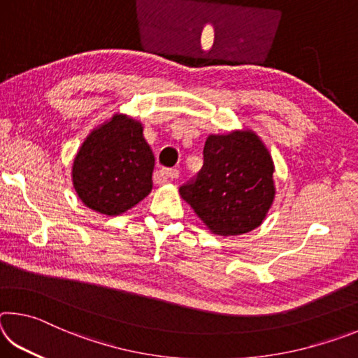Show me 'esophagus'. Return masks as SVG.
Segmentation results:
<instances>
[{"label":"esophagus","instance_id":"esophagus-1","mask_svg":"<svg viewBox=\"0 0 358 358\" xmlns=\"http://www.w3.org/2000/svg\"><path fill=\"white\" fill-rule=\"evenodd\" d=\"M178 171L177 169H161L159 172H156V183L162 185V183H171L173 178L178 177Z\"/></svg>","mask_w":358,"mask_h":358}]
</instances>
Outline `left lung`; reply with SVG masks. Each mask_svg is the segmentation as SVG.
Here are the masks:
<instances>
[{
	"instance_id": "obj_1",
	"label": "left lung",
	"mask_w": 358,
	"mask_h": 358,
	"mask_svg": "<svg viewBox=\"0 0 358 358\" xmlns=\"http://www.w3.org/2000/svg\"><path fill=\"white\" fill-rule=\"evenodd\" d=\"M275 162L251 128L210 134L203 147L199 178L180 187L211 234L243 235L265 221L275 202Z\"/></svg>"
}]
</instances>
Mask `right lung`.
<instances>
[{"label": "right lung", "instance_id": "right-lung-1", "mask_svg": "<svg viewBox=\"0 0 358 358\" xmlns=\"http://www.w3.org/2000/svg\"><path fill=\"white\" fill-rule=\"evenodd\" d=\"M153 169L155 155L143 137L142 121L115 113L85 138L71 178L83 205L96 213L118 216L153 189Z\"/></svg>", "mask_w": 358, "mask_h": 358}]
</instances>
